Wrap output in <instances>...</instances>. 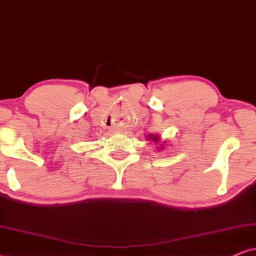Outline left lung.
<instances>
[{"label":"left lung","instance_id":"8db88e82","mask_svg":"<svg viewBox=\"0 0 256 256\" xmlns=\"http://www.w3.org/2000/svg\"><path fill=\"white\" fill-rule=\"evenodd\" d=\"M148 139H152V140H154V142H156V143H157V142L160 140V137H158V136L150 134V136H148Z\"/></svg>","mask_w":256,"mask_h":256}]
</instances>
